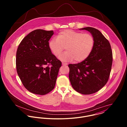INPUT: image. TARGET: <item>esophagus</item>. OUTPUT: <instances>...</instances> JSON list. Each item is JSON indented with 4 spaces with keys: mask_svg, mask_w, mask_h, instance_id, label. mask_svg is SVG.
I'll return each instance as SVG.
<instances>
[{
    "mask_svg": "<svg viewBox=\"0 0 127 127\" xmlns=\"http://www.w3.org/2000/svg\"><path fill=\"white\" fill-rule=\"evenodd\" d=\"M62 64L63 65H67L68 64L67 63H62Z\"/></svg>",
    "mask_w": 127,
    "mask_h": 127,
    "instance_id": "34e87169",
    "label": "esophagus"
}]
</instances>
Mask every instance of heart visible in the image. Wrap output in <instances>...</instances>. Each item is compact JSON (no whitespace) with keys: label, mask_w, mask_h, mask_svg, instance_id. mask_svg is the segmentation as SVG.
<instances>
[{"label":"heart","mask_w":127,"mask_h":127,"mask_svg":"<svg viewBox=\"0 0 127 127\" xmlns=\"http://www.w3.org/2000/svg\"><path fill=\"white\" fill-rule=\"evenodd\" d=\"M94 38L90 33H83L72 30L60 32L57 38H53L48 42V46L56 56H58L65 47L66 51L60 55L63 61L76 62L84 61L89 57L93 49Z\"/></svg>","instance_id":"heart-1"}]
</instances>
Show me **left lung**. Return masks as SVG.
<instances>
[{"label": "left lung", "instance_id": "left-lung-1", "mask_svg": "<svg viewBox=\"0 0 127 127\" xmlns=\"http://www.w3.org/2000/svg\"><path fill=\"white\" fill-rule=\"evenodd\" d=\"M80 30L90 32L94 45L88 58L77 64H69V78L73 88L88 95L101 90L107 83L112 63V53L108 40L98 30L90 27Z\"/></svg>", "mask_w": 127, "mask_h": 127}]
</instances>
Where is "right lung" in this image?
<instances>
[{
	"label": "right lung",
	"instance_id": "obj_1",
	"mask_svg": "<svg viewBox=\"0 0 127 127\" xmlns=\"http://www.w3.org/2000/svg\"><path fill=\"white\" fill-rule=\"evenodd\" d=\"M53 34V31H33L22 40L17 49L18 76L24 87L36 94L45 95L54 89L62 66L48 46Z\"/></svg>",
	"mask_w": 127,
	"mask_h": 127
}]
</instances>
